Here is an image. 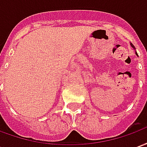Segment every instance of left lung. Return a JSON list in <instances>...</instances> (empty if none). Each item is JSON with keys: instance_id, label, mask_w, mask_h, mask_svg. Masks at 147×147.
Returning a JSON list of instances; mask_svg holds the SVG:
<instances>
[{"instance_id": "8db88e82", "label": "left lung", "mask_w": 147, "mask_h": 147, "mask_svg": "<svg viewBox=\"0 0 147 147\" xmlns=\"http://www.w3.org/2000/svg\"><path fill=\"white\" fill-rule=\"evenodd\" d=\"M131 46H132V48L135 49V46H134V45H133L132 44H131ZM136 53V55H138V54H137V53Z\"/></svg>"}]
</instances>
